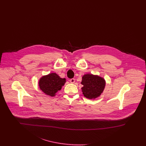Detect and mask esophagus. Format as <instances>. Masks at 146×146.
<instances>
[{
  "label": "esophagus",
  "mask_w": 146,
  "mask_h": 146,
  "mask_svg": "<svg viewBox=\"0 0 146 146\" xmlns=\"http://www.w3.org/2000/svg\"><path fill=\"white\" fill-rule=\"evenodd\" d=\"M70 81L71 83H74V82H75V79L72 78V79H70Z\"/></svg>",
  "instance_id": "34e87169"
}]
</instances>
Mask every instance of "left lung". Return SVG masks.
<instances>
[{
	"label": "left lung",
	"mask_w": 146,
	"mask_h": 146,
	"mask_svg": "<svg viewBox=\"0 0 146 146\" xmlns=\"http://www.w3.org/2000/svg\"><path fill=\"white\" fill-rule=\"evenodd\" d=\"M81 84L83 85L82 89L84 96L89 99L100 96L105 86V81L102 78L89 74L83 76Z\"/></svg>",
	"instance_id": "1"
}]
</instances>
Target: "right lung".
<instances>
[{
    "label": "right lung",
    "instance_id": "right-lung-1",
    "mask_svg": "<svg viewBox=\"0 0 146 146\" xmlns=\"http://www.w3.org/2000/svg\"><path fill=\"white\" fill-rule=\"evenodd\" d=\"M65 83V78H61L56 73H50L42 77L39 80V85L45 94L50 96H54L56 93L61 89Z\"/></svg>",
    "mask_w": 146,
    "mask_h": 146
}]
</instances>
